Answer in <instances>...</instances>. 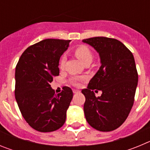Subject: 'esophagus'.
Wrapping results in <instances>:
<instances>
[{
	"label": "esophagus",
	"mask_w": 150,
	"mask_h": 150,
	"mask_svg": "<svg viewBox=\"0 0 150 150\" xmlns=\"http://www.w3.org/2000/svg\"><path fill=\"white\" fill-rule=\"evenodd\" d=\"M79 91H79V90H76V89H74V90H73V92H74V94H76V93H79Z\"/></svg>",
	"instance_id": "esophagus-1"
}]
</instances>
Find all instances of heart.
Instances as JSON below:
<instances>
[{"instance_id":"b5f03b06","label":"heart","mask_w":150,"mask_h":150,"mask_svg":"<svg viewBox=\"0 0 150 150\" xmlns=\"http://www.w3.org/2000/svg\"><path fill=\"white\" fill-rule=\"evenodd\" d=\"M74 54L76 55V57L79 59L80 62L84 64H91L92 60H93V54L91 52V50L88 48V46H84V45H81L76 47L74 50ZM66 62V56L63 55L61 58L60 62H59V67L61 69L64 68V64ZM81 80V79H72L71 82L75 86H78L79 85V82Z\"/></svg>"}]
</instances>
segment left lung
Returning a JSON list of instances; mask_svg holds the SVG:
<instances>
[{
    "label": "left lung",
    "mask_w": 150,
    "mask_h": 150,
    "mask_svg": "<svg viewBox=\"0 0 150 150\" xmlns=\"http://www.w3.org/2000/svg\"><path fill=\"white\" fill-rule=\"evenodd\" d=\"M83 42L98 52L101 63L87 88L82 90L85 116L95 129L111 132L125 121L134 104L138 74L133 54L113 38L95 37ZM94 90H100L102 95L95 96Z\"/></svg>",
    "instance_id": "left-lung-1"
}]
</instances>
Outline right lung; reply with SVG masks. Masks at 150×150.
Here are the masks:
<instances>
[{"mask_svg":"<svg viewBox=\"0 0 150 150\" xmlns=\"http://www.w3.org/2000/svg\"><path fill=\"white\" fill-rule=\"evenodd\" d=\"M71 40L46 39L25 50L16 67L15 97L23 118L40 132L56 131L64 124L73 98L71 88L55 93L50 83L59 75V59Z\"/></svg>","mask_w":150,"mask_h":150,"instance_id":"obj_1","label":"right lung"}]
</instances>
